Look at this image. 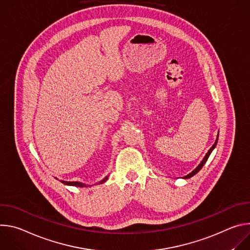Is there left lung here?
Wrapping results in <instances>:
<instances>
[{
	"label": "left lung",
	"mask_w": 250,
	"mask_h": 250,
	"mask_svg": "<svg viewBox=\"0 0 250 250\" xmlns=\"http://www.w3.org/2000/svg\"><path fill=\"white\" fill-rule=\"evenodd\" d=\"M217 142H218V138H217V140H216V142H215V144H213V146H211V147L209 148V150L208 151V153L206 154V156L204 157V159L202 160V162H201V163L199 164V166H198V167H197V168H196V169H195L194 171H192V172H191L190 174H188L187 176H185V177H184V178H185V179H188V178H191L192 176H194L195 174H197V173H198V172H199V171H200V170L202 169V167L204 166V164H205V163H206V161L208 160V156H209L210 152L212 151V149H213V148H215V147H216V146H217Z\"/></svg>",
	"instance_id": "left-lung-1"
}]
</instances>
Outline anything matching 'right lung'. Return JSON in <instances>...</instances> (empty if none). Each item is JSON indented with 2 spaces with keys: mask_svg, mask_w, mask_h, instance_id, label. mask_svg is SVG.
Returning a JSON list of instances; mask_svg holds the SVG:
<instances>
[{
  "mask_svg": "<svg viewBox=\"0 0 250 250\" xmlns=\"http://www.w3.org/2000/svg\"><path fill=\"white\" fill-rule=\"evenodd\" d=\"M106 179H108V178H104V179L103 180V181H101V183H104ZM62 183H64L65 185H70V186H76V187H87L86 185H84V184H82V183H79V182H66V181H61Z\"/></svg>",
  "mask_w": 250,
  "mask_h": 250,
  "instance_id": "1",
  "label": "right lung"
}]
</instances>
